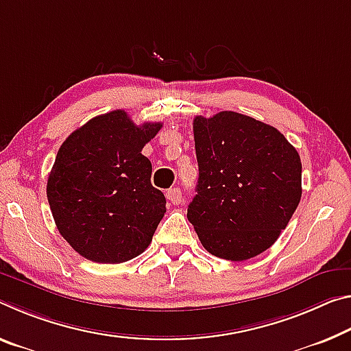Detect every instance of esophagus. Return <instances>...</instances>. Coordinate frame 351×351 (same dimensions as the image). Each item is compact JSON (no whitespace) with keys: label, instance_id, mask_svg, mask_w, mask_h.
<instances>
[{"label":"esophagus","instance_id":"34e87169","mask_svg":"<svg viewBox=\"0 0 351 351\" xmlns=\"http://www.w3.org/2000/svg\"><path fill=\"white\" fill-rule=\"evenodd\" d=\"M165 197L171 204H181L182 203V192H181V189H178V187H173V189H170V191H167Z\"/></svg>","mask_w":351,"mask_h":351}]
</instances>
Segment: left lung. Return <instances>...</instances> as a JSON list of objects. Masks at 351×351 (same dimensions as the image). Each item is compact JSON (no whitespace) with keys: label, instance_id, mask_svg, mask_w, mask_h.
Returning a JSON list of instances; mask_svg holds the SVG:
<instances>
[{"label":"left lung","instance_id":"1","mask_svg":"<svg viewBox=\"0 0 351 351\" xmlns=\"http://www.w3.org/2000/svg\"><path fill=\"white\" fill-rule=\"evenodd\" d=\"M197 195L187 219L202 245L228 261L265 252L302 198V160L276 128L221 110L193 119Z\"/></svg>","mask_w":351,"mask_h":351}]
</instances>
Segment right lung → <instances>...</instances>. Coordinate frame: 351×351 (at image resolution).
<instances>
[{
    "mask_svg": "<svg viewBox=\"0 0 351 351\" xmlns=\"http://www.w3.org/2000/svg\"><path fill=\"white\" fill-rule=\"evenodd\" d=\"M160 128L137 126L117 109L88 120L60 145L48 176V203L60 236L86 259L125 263L152 243L167 209L142 148Z\"/></svg>",
    "mask_w": 351,
    "mask_h": 351,
    "instance_id": "obj_1",
    "label": "right lung"
}]
</instances>
